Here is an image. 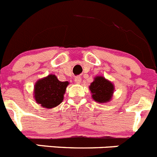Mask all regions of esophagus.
Instances as JSON below:
<instances>
[{
	"instance_id": "obj_1",
	"label": "esophagus",
	"mask_w": 157,
	"mask_h": 157,
	"mask_svg": "<svg viewBox=\"0 0 157 157\" xmlns=\"http://www.w3.org/2000/svg\"><path fill=\"white\" fill-rule=\"evenodd\" d=\"M82 81V78L80 76H76L75 78V82L76 83H80Z\"/></svg>"
}]
</instances>
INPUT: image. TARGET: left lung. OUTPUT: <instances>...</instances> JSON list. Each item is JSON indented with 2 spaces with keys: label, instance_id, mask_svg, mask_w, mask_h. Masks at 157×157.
Masks as SVG:
<instances>
[{
  "label": "left lung",
  "instance_id": "left-lung-1",
  "mask_svg": "<svg viewBox=\"0 0 157 157\" xmlns=\"http://www.w3.org/2000/svg\"><path fill=\"white\" fill-rule=\"evenodd\" d=\"M90 90L94 101L99 103H105L112 98L114 86L104 77L98 76L90 86Z\"/></svg>",
  "mask_w": 157,
  "mask_h": 157
}]
</instances>
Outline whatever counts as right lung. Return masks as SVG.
I'll return each instance as SVG.
<instances>
[{
  "mask_svg": "<svg viewBox=\"0 0 157 157\" xmlns=\"http://www.w3.org/2000/svg\"><path fill=\"white\" fill-rule=\"evenodd\" d=\"M68 84V82L59 81L54 75L38 80L34 86V98L37 103L46 109L56 107L63 101Z\"/></svg>",
  "mask_w": 157,
  "mask_h": 157,
  "instance_id": "1",
  "label": "right lung"
}]
</instances>
